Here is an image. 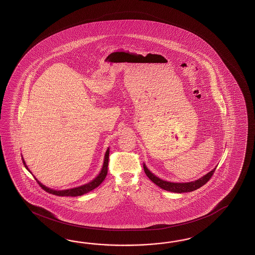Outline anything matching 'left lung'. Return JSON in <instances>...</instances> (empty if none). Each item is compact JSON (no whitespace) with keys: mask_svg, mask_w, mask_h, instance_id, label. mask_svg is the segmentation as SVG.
Instances as JSON below:
<instances>
[{"mask_svg":"<svg viewBox=\"0 0 255 255\" xmlns=\"http://www.w3.org/2000/svg\"><path fill=\"white\" fill-rule=\"evenodd\" d=\"M144 167V171L147 176V178H149L152 182H154L155 184L159 187H161L163 190L168 191V192H172V193H188V192H193L197 189H199L200 187L205 185L208 181H209L210 178L212 177L213 173L215 172L214 168L209 172L207 175H205L204 177L195 180V181H192V182H187V183H175V182H169L166 180H162V178H159L156 177L154 174H152L149 170L147 169V166L145 165V163L143 164Z\"/></svg>","mask_w":255,"mask_h":255,"instance_id":"1","label":"left lung"}]
</instances>
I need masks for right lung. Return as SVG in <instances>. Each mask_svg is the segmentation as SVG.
<instances>
[{"label":"right lung","mask_w":255,"mask_h":255,"mask_svg":"<svg viewBox=\"0 0 255 255\" xmlns=\"http://www.w3.org/2000/svg\"><path fill=\"white\" fill-rule=\"evenodd\" d=\"M108 158H109V147L107 149L106 151V154H105V160H104V164H103V167L101 169V172L99 173V175L94 178L93 180H92L91 182L87 183L85 185L79 186L77 188H73V189H68V190H62V191H57V190H53V189H50V188H47L45 185H43L41 182H38L40 187L45 190L47 193H51V194H55V195H59V196H80L82 194H85V193H89L91 191L94 190L95 188H97L98 186L100 185L101 183L104 181V179L107 177L108 175ZM24 166L29 170L28 166L26 165V163L24 162ZM30 171V170H29Z\"/></svg>","instance_id":"right-lung-1"}]
</instances>
